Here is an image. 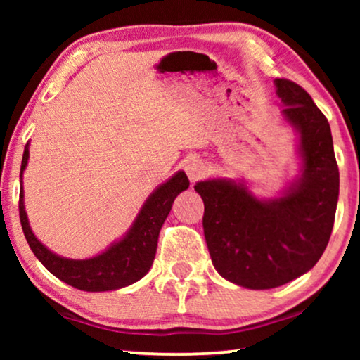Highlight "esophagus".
Wrapping results in <instances>:
<instances>
[{
	"instance_id": "obj_1",
	"label": "esophagus",
	"mask_w": 360,
	"mask_h": 360,
	"mask_svg": "<svg viewBox=\"0 0 360 360\" xmlns=\"http://www.w3.org/2000/svg\"><path fill=\"white\" fill-rule=\"evenodd\" d=\"M185 170H186V175H188V179L191 181H196L206 174L208 167H206V164L201 159H191L188 164H186Z\"/></svg>"
}]
</instances>
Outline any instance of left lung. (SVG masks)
Instances as JSON below:
<instances>
[{
	"label": "left lung",
	"mask_w": 360,
	"mask_h": 360,
	"mask_svg": "<svg viewBox=\"0 0 360 360\" xmlns=\"http://www.w3.org/2000/svg\"><path fill=\"white\" fill-rule=\"evenodd\" d=\"M274 83L283 120L298 134L300 175L275 198H259L244 180L195 185L211 262L221 277L250 290L280 287L314 267L331 238L339 196L328 120L297 83Z\"/></svg>",
	"instance_id": "8db88e82"
}]
</instances>
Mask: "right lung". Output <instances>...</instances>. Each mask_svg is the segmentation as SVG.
Here are the masks:
<instances>
[{
  "label": "right lung",
  "instance_id": "right-lung-1",
  "mask_svg": "<svg viewBox=\"0 0 360 360\" xmlns=\"http://www.w3.org/2000/svg\"><path fill=\"white\" fill-rule=\"evenodd\" d=\"M29 160V142L24 147L21 162V190H19V218L29 248L49 272L62 282L83 292H108L136 283L149 272L155 259L157 240L162 224L169 216L176 195L190 186L188 176L179 170L174 176L157 186L144 201L127 233L101 254L90 259H67L47 249L29 226L24 208L22 174Z\"/></svg>",
  "mask_w": 360,
  "mask_h": 360
}]
</instances>
